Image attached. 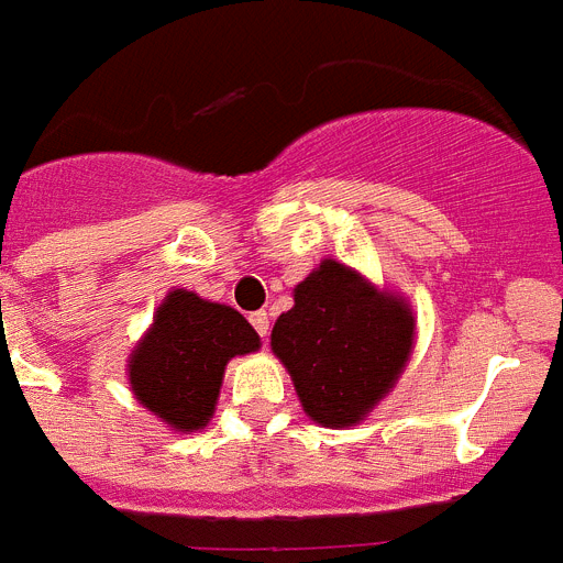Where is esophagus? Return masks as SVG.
I'll return each instance as SVG.
<instances>
[{
  "label": "esophagus",
  "instance_id": "obj_1",
  "mask_svg": "<svg viewBox=\"0 0 563 563\" xmlns=\"http://www.w3.org/2000/svg\"><path fill=\"white\" fill-rule=\"evenodd\" d=\"M250 324H253V330H256L262 339H267V333H271V316L264 313V310H256V313H250Z\"/></svg>",
  "mask_w": 563,
  "mask_h": 563
}]
</instances>
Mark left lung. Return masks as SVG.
I'll return each instance as SVG.
<instances>
[{
	"instance_id": "8db88e82",
	"label": "left lung",
	"mask_w": 563,
	"mask_h": 563,
	"mask_svg": "<svg viewBox=\"0 0 563 563\" xmlns=\"http://www.w3.org/2000/svg\"><path fill=\"white\" fill-rule=\"evenodd\" d=\"M292 296V310L273 328V353L310 419L324 427L358 424L405 367L412 313L333 258H324Z\"/></svg>"
}]
</instances>
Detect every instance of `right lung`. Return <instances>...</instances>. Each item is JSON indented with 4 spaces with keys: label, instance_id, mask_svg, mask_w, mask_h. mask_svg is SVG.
Wrapping results in <instances>:
<instances>
[{
    "label": "right lung",
    "instance_id": "obj_1",
    "mask_svg": "<svg viewBox=\"0 0 563 563\" xmlns=\"http://www.w3.org/2000/svg\"><path fill=\"white\" fill-rule=\"evenodd\" d=\"M258 350L256 330L228 305L173 290L131 355V387L153 416L181 432L213 416L224 364Z\"/></svg>",
    "mask_w": 563,
    "mask_h": 563
}]
</instances>
